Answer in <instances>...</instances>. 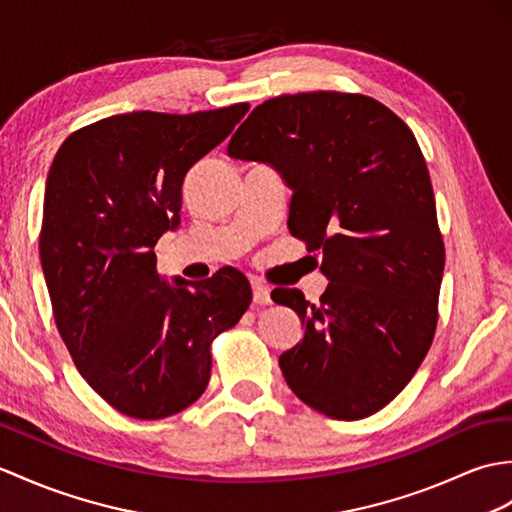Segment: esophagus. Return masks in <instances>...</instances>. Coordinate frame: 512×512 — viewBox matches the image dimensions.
<instances>
[{
	"label": "esophagus",
	"mask_w": 512,
	"mask_h": 512,
	"mask_svg": "<svg viewBox=\"0 0 512 512\" xmlns=\"http://www.w3.org/2000/svg\"><path fill=\"white\" fill-rule=\"evenodd\" d=\"M251 285H253V301L257 305H268L270 303V288H268V285L257 281V279Z\"/></svg>",
	"instance_id": "esophagus-1"
}]
</instances>
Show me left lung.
Segmentation results:
<instances>
[{
    "instance_id": "obj_1",
    "label": "left lung",
    "mask_w": 512,
    "mask_h": 512,
    "mask_svg": "<svg viewBox=\"0 0 512 512\" xmlns=\"http://www.w3.org/2000/svg\"><path fill=\"white\" fill-rule=\"evenodd\" d=\"M231 159L290 187L288 229L323 253L318 303L275 288L303 338L279 355L292 392L331 419L382 410L417 373L436 331L445 246L412 130L366 95H279L235 130Z\"/></svg>"
}]
</instances>
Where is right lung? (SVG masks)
<instances>
[{
    "mask_svg": "<svg viewBox=\"0 0 512 512\" xmlns=\"http://www.w3.org/2000/svg\"><path fill=\"white\" fill-rule=\"evenodd\" d=\"M248 104L192 115L135 111L69 135L45 183L41 268L80 375L133 419H165L205 392L211 342L251 303L235 268L157 275L154 244L181 224L187 172Z\"/></svg>",
    "mask_w": 512,
    "mask_h": 512,
    "instance_id": "1",
    "label": "right lung"
}]
</instances>
